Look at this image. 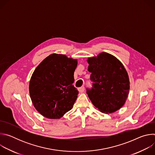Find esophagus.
Instances as JSON below:
<instances>
[{
    "instance_id": "obj_1",
    "label": "esophagus",
    "mask_w": 155,
    "mask_h": 155,
    "mask_svg": "<svg viewBox=\"0 0 155 155\" xmlns=\"http://www.w3.org/2000/svg\"><path fill=\"white\" fill-rule=\"evenodd\" d=\"M78 90L79 92L83 93V92L84 91V86H82V87H78Z\"/></svg>"
}]
</instances>
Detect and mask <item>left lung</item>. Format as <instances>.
<instances>
[{"label": "left lung", "instance_id": "obj_1", "mask_svg": "<svg viewBox=\"0 0 155 155\" xmlns=\"http://www.w3.org/2000/svg\"><path fill=\"white\" fill-rule=\"evenodd\" d=\"M92 87L86 93L101 112L113 113L124 104L129 91L127 73L122 63L113 55L101 53L88 58Z\"/></svg>", "mask_w": 155, "mask_h": 155}]
</instances>
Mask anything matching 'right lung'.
I'll return each mask as SVG.
<instances>
[{
    "label": "right lung",
    "mask_w": 155,
    "mask_h": 155,
    "mask_svg": "<svg viewBox=\"0 0 155 155\" xmlns=\"http://www.w3.org/2000/svg\"><path fill=\"white\" fill-rule=\"evenodd\" d=\"M77 60L52 54L34 71L29 82V94L37 111L47 118L58 119L71 110L78 90L72 84Z\"/></svg>",
    "instance_id": "1"
}]
</instances>
